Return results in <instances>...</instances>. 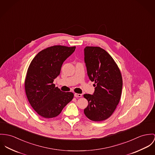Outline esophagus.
<instances>
[{
    "label": "esophagus",
    "instance_id": "1",
    "mask_svg": "<svg viewBox=\"0 0 155 155\" xmlns=\"http://www.w3.org/2000/svg\"><path fill=\"white\" fill-rule=\"evenodd\" d=\"M74 97H82V94H76V93H75L74 94Z\"/></svg>",
    "mask_w": 155,
    "mask_h": 155
}]
</instances>
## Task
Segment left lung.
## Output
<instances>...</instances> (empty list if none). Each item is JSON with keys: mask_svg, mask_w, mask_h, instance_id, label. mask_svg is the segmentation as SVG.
<instances>
[{"mask_svg": "<svg viewBox=\"0 0 155 155\" xmlns=\"http://www.w3.org/2000/svg\"><path fill=\"white\" fill-rule=\"evenodd\" d=\"M84 54L88 77L95 87L93 95H84L88 101L84 115L94 121H104L113 114L120 102L121 73L113 57L101 47L87 46Z\"/></svg>", "mask_w": 155, "mask_h": 155, "instance_id": "left-lung-1", "label": "left lung"}]
</instances>
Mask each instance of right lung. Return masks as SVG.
Masks as SVG:
<instances>
[{"label": "right lung", "mask_w": 155, "mask_h": 155, "mask_svg": "<svg viewBox=\"0 0 155 155\" xmlns=\"http://www.w3.org/2000/svg\"><path fill=\"white\" fill-rule=\"evenodd\" d=\"M76 47L54 45L42 50L31 61L25 80V89L32 108L44 118L56 117L73 98L72 92L60 91L53 84L63 62Z\"/></svg>", "instance_id": "add662e5"}]
</instances>
